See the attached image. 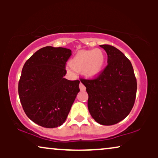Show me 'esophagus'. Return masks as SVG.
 <instances>
[{"label":"esophagus","instance_id":"obj_1","mask_svg":"<svg viewBox=\"0 0 158 158\" xmlns=\"http://www.w3.org/2000/svg\"><path fill=\"white\" fill-rule=\"evenodd\" d=\"M79 88H80V90H85V85L82 84V83H80V84H79Z\"/></svg>","mask_w":158,"mask_h":158}]
</instances>
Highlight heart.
<instances>
[{"label":"heart","mask_w":158,"mask_h":158,"mask_svg":"<svg viewBox=\"0 0 158 158\" xmlns=\"http://www.w3.org/2000/svg\"><path fill=\"white\" fill-rule=\"evenodd\" d=\"M106 55L101 49L81 50L77 52L70 61L73 70L82 72L85 77L93 79L102 73L106 64Z\"/></svg>","instance_id":"1"}]
</instances>
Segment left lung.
I'll return each instance as SVG.
<instances>
[{
	"label": "left lung",
	"mask_w": 158,
	"mask_h": 158,
	"mask_svg": "<svg viewBox=\"0 0 158 158\" xmlns=\"http://www.w3.org/2000/svg\"><path fill=\"white\" fill-rule=\"evenodd\" d=\"M108 55V64L97 77L81 79L88 94V108L96 122L117 124L129 114L135 102L137 79L129 59L111 45H100Z\"/></svg>",
	"instance_id": "obj_1"
}]
</instances>
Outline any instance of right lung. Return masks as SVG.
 Masks as SVG:
<instances>
[{
	"label": "right lung",
	"instance_id": "1",
	"mask_svg": "<svg viewBox=\"0 0 158 158\" xmlns=\"http://www.w3.org/2000/svg\"><path fill=\"white\" fill-rule=\"evenodd\" d=\"M71 50L48 46L36 51L23 65L19 82L20 101L32 122L56 128L66 120L79 92V80L64 79Z\"/></svg>",
	"mask_w": 158,
	"mask_h": 158
}]
</instances>
